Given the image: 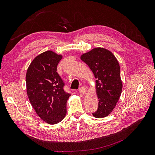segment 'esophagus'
Masks as SVG:
<instances>
[{
  "instance_id": "34e87169",
  "label": "esophagus",
  "mask_w": 155,
  "mask_h": 155,
  "mask_svg": "<svg viewBox=\"0 0 155 155\" xmlns=\"http://www.w3.org/2000/svg\"><path fill=\"white\" fill-rule=\"evenodd\" d=\"M78 92L80 93H84L85 92H86V89L84 87H81L78 89Z\"/></svg>"
}]
</instances>
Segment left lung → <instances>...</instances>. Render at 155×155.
Returning a JSON list of instances; mask_svg holds the SVG:
<instances>
[{"instance_id": "obj_1", "label": "left lung", "mask_w": 155, "mask_h": 155, "mask_svg": "<svg viewBox=\"0 0 155 155\" xmlns=\"http://www.w3.org/2000/svg\"><path fill=\"white\" fill-rule=\"evenodd\" d=\"M81 59L88 65L96 78L98 107L93 115L96 118L105 117L115 108L122 92L119 62L111 51L104 48L91 50L82 54Z\"/></svg>"}]
</instances>
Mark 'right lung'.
<instances>
[{
    "label": "right lung",
    "mask_w": 155,
    "mask_h": 155,
    "mask_svg": "<svg viewBox=\"0 0 155 155\" xmlns=\"http://www.w3.org/2000/svg\"><path fill=\"white\" fill-rule=\"evenodd\" d=\"M62 56L51 50L34 59L26 74L28 98L39 117L50 124L61 122L66 114L70 93L65 92L64 83L57 72Z\"/></svg>",
    "instance_id": "right-lung-1"
}]
</instances>
